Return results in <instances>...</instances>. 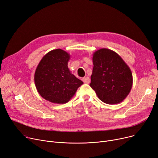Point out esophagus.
Segmentation results:
<instances>
[{"label":"esophagus","mask_w":158,"mask_h":158,"mask_svg":"<svg viewBox=\"0 0 158 158\" xmlns=\"http://www.w3.org/2000/svg\"><path fill=\"white\" fill-rule=\"evenodd\" d=\"M82 81H83V82H85V83H87V84H88V83H89L90 79H89V78L88 77H83V78H82Z\"/></svg>","instance_id":"obj_1"}]
</instances>
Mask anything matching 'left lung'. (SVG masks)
Listing matches in <instances>:
<instances>
[{
    "instance_id": "left-lung-1",
    "label": "left lung",
    "mask_w": 158,
    "mask_h": 158,
    "mask_svg": "<svg viewBox=\"0 0 158 158\" xmlns=\"http://www.w3.org/2000/svg\"><path fill=\"white\" fill-rule=\"evenodd\" d=\"M94 69L89 86L98 98L108 104L121 102L129 94L132 75L121 57L107 48H101L93 55Z\"/></svg>"
}]
</instances>
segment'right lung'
<instances>
[{
    "label": "right lung",
    "mask_w": 158,
    "mask_h": 158,
    "mask_svg": "<svg viewBox=\"0 0 158 158\" xmlns=\"http://www.w3.org/2000/svg\"><path fill=\"white\" fill-rule=\"evenodd\" d=\"M70 55L61 49L48 52L38 64L35 82L40 95L52 103L70 101L83 82L72 74L68 68Z\"/></svg>",
    "instance_id": "obj_1"
}]
</instances>
